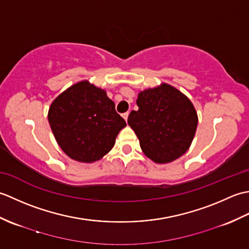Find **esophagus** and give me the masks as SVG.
I'll list each match as a JSON object with an SVG mask.
<instances>
[{
    "mask_svg": "<svg viewBox=\"0 0 249 249\" xmlns=\"http://www.w3.org/2000/svg\"><path fill=\"white\" fill-rule=\"evenodd\" d=\"M122 115H123V118H124V120H125V121H127V119H128V115H129V112L127 111V112H125V113H123Z\"/></svg>",
    "mask_w": 249,
    "mask_h": 249,
    "instance_id": "esophagus-1",
    "label": "esophagus"
}]
</instances>
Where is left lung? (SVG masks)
<instances>
[{"instance_id": "1", "label": "left lung", "mask_w": 249, "mask_h": 249, "mask_svg": "<svg viewBox=\"0 0 249 249\" xmlns=\"http://www.w3.org/2000/svg\"><path fill=\"white\" fill-rule=\"evenodd\" d=\"M139 109L128 115L144 154L158 163L176 160L186 152L197 129L192 102L169 84L139 93Z\"/></svg>"}]
</instances>
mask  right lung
<instances>
[{
	"instance_id": "obj_1",
	"label": "right lung",
	"mask_w": 249,
	"mask_h": 249,
	"mask_svg": "<svg viewBox=\"0 0 249 249\" xmlns=\"http://www.w3.org/2000/svg\"><path fill=\"white\" fill-rule=\"evenodd\" d=\"M48 120L61 149L81 162L104 157L126 126L106 91L88 81L73 84L59 95L50 106Z\"/></svg>"
}]
</instances>
